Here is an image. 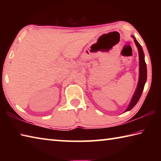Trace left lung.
I'll return each mask as SVG.
<instances>
[{
	"label": "left lung",
	"mask_w": 161,
	"mask_h": 161,
	"mask_svg": "<svg viewBox=\"0 0 161 161\" xmlns=\"http://www.w3.org/2000/svg\"><path fill=\"white\" fill-rule=\"evenodd\" d=\"M131 37L133 38V40H134L135 44L138 50V56H139V77H138V85L136 89V91L133 95L131 100H130L127 108L124 111V113L128 111L131 110L132 108L135 107L136 103H137L138 100L140 99L141 94L143 93L144 86H145V84L147 80V67L145 62V56H144L143 50L141 45L138 43L137 40H136V37L133 36V35H131Z\"/></svg>",
	"instance_id": "1"
}]
</instances>
